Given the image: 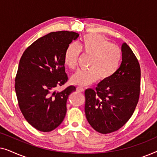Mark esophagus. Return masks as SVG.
Returning <instances> with one entry per match:
<instances>
[{"mask_svg":"<svg viewBox=\"0 0 157 157\" xmlns=\"http://www.w3.org/2000/svg\"><path fill=\"white\" fill-rule=\"evenodd\" d=\"M76 91H78V92H83V91H84V89H83V88H82V87L78 86L76 88Z\"/></svg>","mask_w":157,"mask_h":157,"instance_id":"1","label":"esophagus"}]
</instances>
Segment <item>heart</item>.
Instances as JSON below:
<instances>
[{
    "instance_id": "heart-1",
    "label": "heart",
    "mask_w": 157,
    "mask_h": 157,
    "mask_svg": "<svg viewBox=\"0 0 157 157\" xmlns=\"http://www.w3.org/2000/svg\"><path fill=\"white\" fill-rule=\"evenodd\" d=\"M81 51L91 56L88 70H78L73 75V84L85 86L100 81L109 80L117 71L121 62L122 53L117 45L97 34H87L78 44H70L64 55V63L74 70L78 65Z\"/></svg>"
}]
</instances>
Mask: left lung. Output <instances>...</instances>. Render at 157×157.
<instances>
[{"instance_id": "8db88e82", "label": "left lung", "mask_w": 157, "mask_h": 157, "mask_svg": "<svg viewBox=\"0 0 157 157\" xmlns=\"http://www.w3.org/2000/svg\"><path fill=\"white\" fill-rule=\"evenodd\" d=\"M122 61L116 74L95 90L85 91V113L91 127L101 134L121 128L134 112L140 94L141 69L132 49L121 46Z\"/></svg>"}]
</instances>
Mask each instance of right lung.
Returning a JSON list of instances; mask_svg holds the SVG:
<instances>
[{
	"instance_id": "right-lung-1",
	"label": "right lung",
	"mask_w": 157,
	"mask_h": 157,
	"mask_svg": "<svg viewBox=\"0 0 157 157\" xmlns=\"http://www.w3.org/2000/svg\"><path fill=\"white\" fill-rule=\"evenodd\" d=\"M79 34L51 32L38 38L23 52L15 78L19 108L29 124L40 132L57 128L66 113V101L76 87L56 91L68 81L64 55Z\"/></svg>"
}]
</instances>
